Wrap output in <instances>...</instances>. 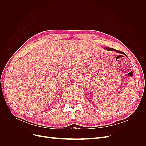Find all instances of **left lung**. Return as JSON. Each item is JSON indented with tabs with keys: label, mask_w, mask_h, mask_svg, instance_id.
<instances>
[{
	"label": "left lung",
	"mask_w": 146,
	"mask_h": 146,
	"mask_svg": "<svg viewBox=\"0 0 146 146\" xmlns=\"http://www.w3.org/2000/svg\"><path fill=\"white\" fill-rule=\"evenodd\" d=\"M105 49L107 50H108V51H114V52H117V53H119V54H121L124 55H125V56H127V55H126L123 52H120V51H119V50H116V49H114V48H113L105 47Z\"/></svg>",
	"instance_id": "obj_1"
}]
</instances>
